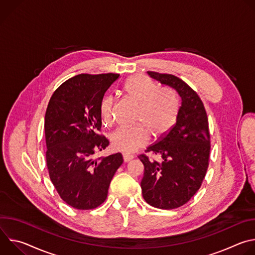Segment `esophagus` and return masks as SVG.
<instances>
[{"label":"esophagus","instance_id":"esophagus-1","mask_svg":"<svg viewBox=\"0 0 255 255\" xmlns=\"http://www.w3.org/2000/svg\"><path fill=\"white\" fill-rule=\"evenodd\" d=\"M133 158H134V156H133V155H126V154H124V155H123V159H124V162H128V161L132 160Z\"/></svg>","mask_w":255,"mask_h":255}]
</instances>
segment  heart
<instances>
[{"instance_id": "heart-1", "label": "heart", "mask_w": 255, "mask_h": 255, "mask_svg": "<svg viewBox=\"0 0 255 255\" xmlns=\"http://www.w3.org/2000/svg\"><path fill=\"white\" fill-rule=\"evenodd\" d=\"M125 92L139 103L136 124L140 126L119 129L111 135L113 147L128 155L136 152L148 143L149 135L159 138L174 125L178 113V102L175 95L165 87H156L149 78L135 75L125 84ZM115 99L107 95L101 104V113L105 123L113 121Z\"/></svg>"}]
</instances>
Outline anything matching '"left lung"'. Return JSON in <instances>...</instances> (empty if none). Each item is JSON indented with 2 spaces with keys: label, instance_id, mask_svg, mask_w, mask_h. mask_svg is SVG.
<instances>
[{
  "label": "left lung",
  "instance_id": "obj_1",
  "mask_svg": "<svg viewBox=\"0 0 255 255\" xmlns=\"http://www.w3.org/2000/svg\"><path fill=\"white\" fill-rule=\"evenodd\" d=\"M148 75L173 89L181 99L176 123L145 152L161 158V162L145 154L138 158L144 164L142 196L150 206L171 210L188 203L200 189L210 157V132L204 104L198 94L183 80L155 71Z\"/></svg>",
  "mask_w": 255,
  "mask_h": 255
}]
</instances>
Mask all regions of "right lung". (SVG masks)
I'll return each mask as SVG.
<instances>
[{
    "mask_svg": "<svg viewBox=\"0 0 255 255\" xmlns=\"http://www.w3.org/2000/svg\"><path fill=\"white\" fill-rule=\"evenodd\" d=\"M118 74H81L52 95L45 113L46 163L60 198L78 210H92L108 196L111 180L123 163L121 153L95 158L109 145L98 134L101 104Z\"/></svg>",
    "mask_w": 255,
    "mask_h": 255,
    "instance_id": "obj_1",
    "label": "right lung"
}]
</instances>
